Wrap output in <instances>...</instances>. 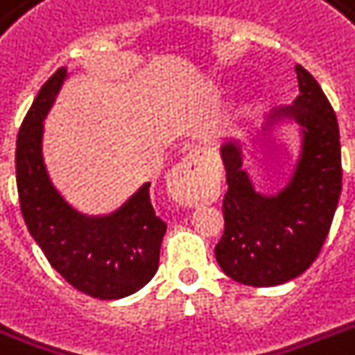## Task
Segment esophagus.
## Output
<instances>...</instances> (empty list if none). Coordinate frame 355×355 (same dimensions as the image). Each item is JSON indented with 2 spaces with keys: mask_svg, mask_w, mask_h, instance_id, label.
Segmentation results:
<instances>
[{
  "mask_svg": "<svg viewBox=\"0 0 355 355\" xmlns=\"http://www.w3.org/2000/svg\"><path fill=\"white\" fill-rule=\"evenodd\" d=\"M202 160L200 150H191L169 175V191L173 199L184 205H197L200 199V178H202Z\"/></svg>",
  "mask_w": 355,
  "mask_h": 355,
  "instance_id": "1",
  "label": "esophagus"
}]
</instances>
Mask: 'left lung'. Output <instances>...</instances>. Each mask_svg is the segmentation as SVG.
Masks as SVG:
<instances>
[{"label": "left lung", "instance_id": "8db88e82", "mask_svg": "<svg viewBox=\"0 0 355 355\" xmlns=\"http://www.w3.org/2000/svg\"><path fill=\"white\" fill-rule=\"evenodd\" d=\"M295 71L300 94L270 116L293 119L302 132V153L286 188L270 197L258 193L243 169L241 145L221 147L228 191L216 259L225 275L245 286H278L302 275L324 245L341 195L336 112L313 75L300 64Z\"/></svg>", "mask_w": 355, "mask_h": 355}]
</instances>
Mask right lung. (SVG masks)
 <instances>
[{
	"label": "right lung",
	"mask_w": 355,
	"mask_h": 355,
	"mask_svg": "<svg viewBox=\"0 0 355 355\" xmlns=\"http://www.w3.org/2000/svg\"><path fill=\"white\" fill-rule=\"evenodd\" d=\"M68 69L58 68L42 86L16 139V186L24 221L51 267L77 291L101 300L132 295L158 270L167 225L155 214L144 184L110 216L73 210L47 177L42 156L44 119Z\"/></svg>",
	"instance_id": "add662e5"
}]
</instances>
